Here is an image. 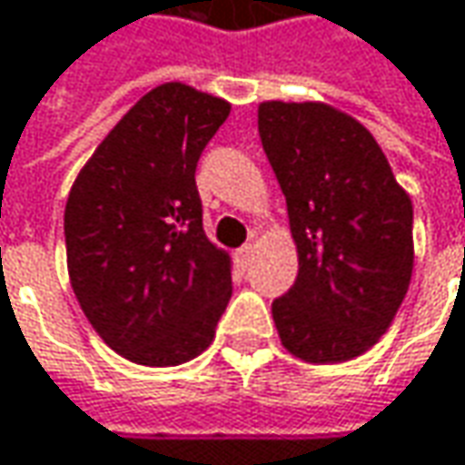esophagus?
Returning a JSON list of instances; mask_svg holds the SVG:
<instances>
[{
    "label": "esophagus",
    "mask_w": 465,
    "mask_h": 465,
    "mask_svg": "<svg viewBox=\"0 0 465 465\" xmlns=\"http://www.w3.org/2000/svg\"><path fill=\"white\" fill-rule=\"evenodd\" d=\"M235 256H238V262H241V264H249L251 256H253V246H251V243H246V246H241Z\"/></svg>",
    "instance_id": "obj_1"
}]
</instances>
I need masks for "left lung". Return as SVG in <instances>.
Instances as JSON below:
<instances>
[{
  "label": "left lung",
  "mask_w": 465,
  "mask_h": 465,
  "mask_svg": "<svg viewBox=\"0 0 465 465\" xmlns=\"http://www.w3.org/2000/svg\"><path fill=\"white\" fill-rule=\"evenodd\" d=\"M259 137L299 251L296 282L272 302L282 347L344 362L373 347L413 275V203L373 134L325 103L259 105Z\"/></svg>",
  "instance_id": "8db88e82"
}]
</instances>
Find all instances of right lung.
Returning <instances> with one entry per match:
<instances>
[{
	"label": "right lung",
	"instance_id": "right-lung-1",
	"mask_svg": "<svg viewBox=\"0 0 465 465\" xmlns=\"http://www.w3.org/2000/svg\"><path fill=\"white\" fill-rule=\"evenodd\" d=\"M230 103L180 82L150 89L84 163L65 203L74 293L121 357L169 368L214 341L230 256L203 232L195 166Z\"/></svg>",
	"mask_w": 465,
	"mask_h": 465
}]
</instances>
